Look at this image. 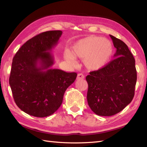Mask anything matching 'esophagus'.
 <instances>
[{
	"label": "esophagus",
	"instance_id": "obj_1",
	"mask_svg": "<svg viewBox=\"0 0 147 147\" xmlns=\"http://www.w3.org/2000/svg\"><path fill=\"white\" fill-rule=\"evenodd\" d=\"M84 78H85V76H84L82 73H80L78 74L77 80H82V79H84Z\"/></svg>",
	"mask_w": 147,
	"mask_h": 147
}]
</instances>
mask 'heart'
Wrapping results in <instances>:
<instances>
[{
	"label": "heart",
	"mask_w": 147,
	"mask_h": 147,
	"mask_svg": "<svg viewBox=\"0 0 147 147\" xmlns=\"http://www.w3.org/2000/svg\"><path fill=\"white\" fill-rule=\"evenodd\" d=\"M112 53L113 47L109 40L90 36L74 43L71 53L65 52V58L70 62H73L74 59H84V64L87 69L98 71L107 64Z\"/></svg>",
	"instance_id": "b5f03b06"
}]
</instances>
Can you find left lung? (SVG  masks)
Segmentation results:
<instances>
[{
	"mask_svg": "<svg viewBox=\"0 0 147 147\" xmlns=\"http://www.w3.org/2000/svg\"><path fill=\"white\" fill-rule=\"evenodd\" d=\"M110 36L116 49L114 59L86 77L89 107L102 116L117 114L132 101L137 80L135 60L131 52L122 40Z\"/></svg>",
	"mask_w": 147,
	"mask_h": 147,
	"instance_id": "obj_1",
	"label": "left lung"
}]
</instances>
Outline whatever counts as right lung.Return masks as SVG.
I'll return each instance as SVG.
<instances>
[{"mask_svg":"<svg viewBox=\"0 0 147 147\" xmlns=\"http://www.w3.org/2000/svg\"><path fill=\"white\" fill-rule=\"evenodd\" d=\"M62 34L60 30L38 34L24 43L12 59L9 85L14 100L21 111L33 116L54 114L76 78V73L51 67L54 58L51 52Z\"/></svg>","mask_w":147,"mask_h":147,"instance_id":"1","label":"right lung"}]
</instances>
